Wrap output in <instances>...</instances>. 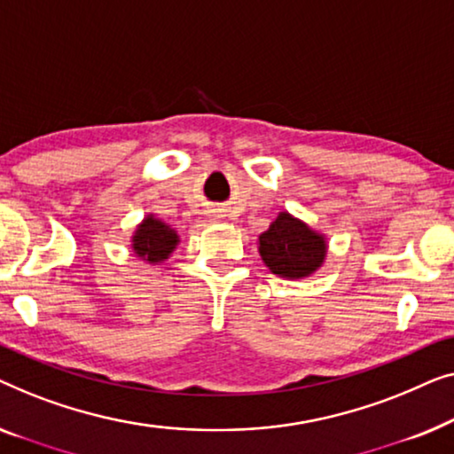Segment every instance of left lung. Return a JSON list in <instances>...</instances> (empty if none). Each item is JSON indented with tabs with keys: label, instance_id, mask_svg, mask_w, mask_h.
Returning <instances> with one entry per match:
<instances>
[{
	"label": "left lung",
	"instance_id": "obj_1",
	"mask_svg": "<svg viewBox=\"0 0 454 454\" xmlns=\"http://www.w3.org/2000/svg\"><path fill=\"white\" fill-rule=\"evenodd\" d=\"M259 254L271 273L286 279H302L323 267L327 239L306 222L279 212L270 228L259 236Z\"/></svg>",
	"mask_w": 454,
	"mask_h": 454
}]
</instances>
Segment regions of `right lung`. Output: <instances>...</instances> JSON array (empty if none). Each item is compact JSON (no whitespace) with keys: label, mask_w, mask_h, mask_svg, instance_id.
Returning a JSON list of instances; mask_svg holds the SVG:
<instances>
[{"label":"right lung","mask_w":454,"mask_h":454,"mask_svg":"<svg viewBox=\"0 0 454 454\" xmlns=\"http://www.w3.org/2000/svg\"><path fill=\"white\" fill-rule=\"evenodd\" d=\"M178 242L181 239H178L176 230L158 220L154 214L145 215L131 236V248L136 257L154 265L168 259Z\"/></svg>","instance_id":"1"}]
</instances>
